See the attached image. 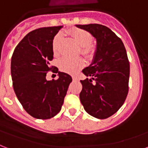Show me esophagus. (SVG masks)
I'll return each instance as SVG.
<instances>
[{"instance_id":"obj_1","label":"esophagus","mask_w":148,"mask_h":148,"mask_svg":"<svg viewBox=\"0 0 148 148\" xmlns=\"http://www.w3.org/2000/svg\"><path fill=\"white\" fill-rule=\"evenodd\" d=\"M73 80H77L78 79L76 77H75V76H73Z\"/></svg>"}]
</instances>
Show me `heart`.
Segmentation results:
<instances>
[{
    "instance_id": "b5f03b06",
    "label": "heart",
    "mask_w": 148,
    "mask_h": 148,
    "mask_svg": "<svg viewBox=\"0 0 148 148\" xmlns=\"http://www.w3.org/2000/svg\"><path fill=\"white\" fill-rule=\"evenodd\" d=\"M69 34L72 36L75 42L79 45L80 51L82 56H84L87 59H92L96 52L95 46L92 44L93 37L90 32L86 31L72 28L69 31ZM62 40V35L61 33H58L54 37L52 41V49L55 55L59 53V46ZM85 62L83 59L80 58H70L65 57L62 58L58 62V66L60 69L69 73H75L84 66Z\"/></svg>"
}]
</instances>
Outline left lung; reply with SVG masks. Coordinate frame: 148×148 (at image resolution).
Returning a JSON list of instances; mask_svg holds the SVG:
<instances>
[{
  "label": "left lung",
  "instance_id": "left-lung-1",
  "mask_svg": "<svg viewBox=\"0 0 148 148\" xmlns=\"http://www.w3.org/2000/svg\"><path fill=\"white\" fill-rule=\"evenodd\" d=\"M97 39L92 64L82 73L80 101L85 110L98 119H106L125 101L129 91L130 63L123 42L109 27L99 24L76 25ZM95 82H92V80Z\"/></svg>",
  "mask_w": 148,
  "mask_h": 148
}]
</instances>
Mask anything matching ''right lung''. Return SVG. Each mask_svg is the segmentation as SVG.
I'll list each match as a JSON object with an SVG mask.
<instances>
[{"label":"right lung","instance_id":"right-lung-1","mask_svg":"<svg viewBox=\"0 0 148 148\" xmlns=\"http://www.w3.org/2000/svg\"><path fill=\"white\" fill-rule=\"evenodd\" d=\"M62 26L40 27L26 35L16 46L11 58L13 87L28 114L47 120L61 110L72 77L50 66L53 59L52 41ZM49 71L58 73V80L48 81Z\"/></svg>","mask_w":148,"mask_h":148}]
</instances>
